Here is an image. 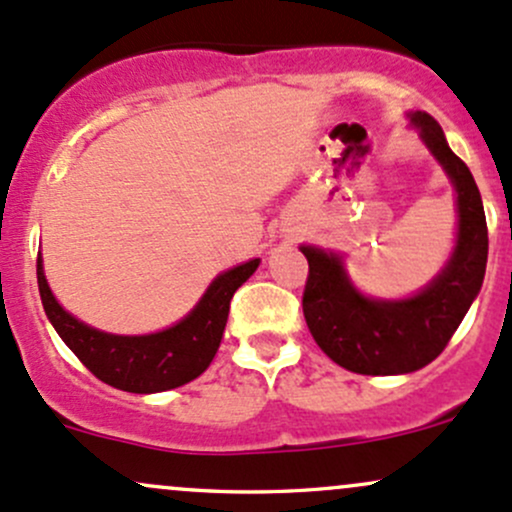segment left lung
Here are the masks:
<instances>
[{"instance_id":"left-lung-1","label":"left lung","mask_w":512,"mask_h":512,"mask_svg":"<svg viewBox=\"0 0 512 512\" xmlns=\"http://www.w3.org/2000/svg\"><path fill=\"white\" fill-rule=\"evenodd\" d=\"M408 119L456 192V241L442 271L410 298H368L351 283L342 254L300 246L310 263L302 293L307 327L334 364L364 376L412 373L437 359L486 276L488 227L474 175L430 114L410 112Z\"/></svg>"}]
</instances>
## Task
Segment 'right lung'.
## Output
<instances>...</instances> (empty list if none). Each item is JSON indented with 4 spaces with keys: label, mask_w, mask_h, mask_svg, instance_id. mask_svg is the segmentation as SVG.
I'll use <instances>...</instances> for the list:
<instances>
[{
    "label": "right lung",
    "mask_w": 512,
    "mask_h": 512,
    "mask_svg": "<svg viewBox=\"0 0 512 512\" xmlns=\"http://www.w3.org/2000/svg\"><path fill=\"white\" fill-rule=\"evenodd\" d=\"M261 263V258L229 268L212 280L200 302L173 327L153 334H109L63 310L48 288L43 258L36 261L43 310L68 349L107 386L126 393H163L185 386L207 371L222 342L229 302Z\"/></svg>",
    "instance_id": "right-lung-1"
}]
</instances>
